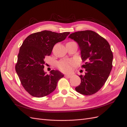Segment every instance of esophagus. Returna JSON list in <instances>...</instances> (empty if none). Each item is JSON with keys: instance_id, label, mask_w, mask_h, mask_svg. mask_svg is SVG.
Wrapping results in <instances>:
<instances>
[{"instance_id": "1", "label": "esophagus", "mask_w": 127, "mask_h": 127, "mask_svg": "<svg viewBox=\"0 0 127 127\" xmlns=\"http://www.w3.org/2000/svg\"><path fill=\"white\" fill-rule=\"evenodd\" d=\"M71 76H72L71 75H67V74H65V75H64V77H66V78H68V79L70 78V77H71Z\"/></svg>"}]
</instances>
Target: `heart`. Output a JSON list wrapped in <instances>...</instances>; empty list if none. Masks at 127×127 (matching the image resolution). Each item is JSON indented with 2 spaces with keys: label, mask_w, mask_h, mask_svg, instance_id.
<instances>
[{
  "label": "heart",
  "mask_w": 127,
  "mask_h": 127,
  "mask_svg": "<svg viewBox=\"0 0 127 127\" xmlns=\"http://www.w3.org/2000/svg\"><path fill=\"white\" fill-rule=\"evenodd\" d=\"M77 64V62L74 60H61L56 64L57 67L60 70L65 72L69 73L71 72L73 67H74Z\"/></svg>",
  "instance_id": "1"
}]
</instances>
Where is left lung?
<instances>
[{
    "mask_svg": "<svg viewBox=\"0 0 127 127\" xmlns=\"http://www.w3.org/2000/svg\"><path fill=\"white\" fill-rule=\"evenodd\" d=\"M78 43L85 69V75H79L80 84L75 90L90 95L99 91L107 81L112 68L113 53L108 42L95 32L78 31L68 36Z\"/></svg>",
    "mask_w": 127,
    "mask_h": 127,
    "instance_id": "obj_1",
    "label": "left lung"
}]
</instances>
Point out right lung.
<instances>
[{"instance_id":"obj_1","label":"right lung","mask_w":127,"mask_h":127,"mask_svg":"<svg viewBox=\"0 0 127 127\" xmlns=\"http://www.w3.org/2000/svg\"><path fill=\"white\" fill-rule=\"evenodd\" d=\"M69 32L62 33L44 31L27 37L20 47L15 65L20 82L32 96L42 97L54 91L64 75L57 70L50 74L44 71L45 57L50 56L57 43L67 37Z\"/></svg>"}]
</instances>
